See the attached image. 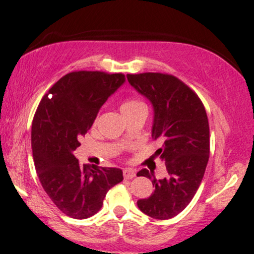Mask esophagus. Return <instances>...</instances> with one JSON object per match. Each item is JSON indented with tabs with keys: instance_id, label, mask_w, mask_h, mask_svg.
<instances>
[{
	"instance_id": "34e87169",
	"label": "esophagus",
	"mask_w": 254,
	"mask_h": 254,
	"mask_svg": "<svg viewBox=\"0 0 254 254\" xmlns=\"http://www.w3.org/2000/svg\"><path fill=\"white\" fill-rule=\"evenodd\" d=\"M123 176L125 179H132V178L136 177V172L131 168H125L123 172Z\"/></svg>"
}]
</instances>
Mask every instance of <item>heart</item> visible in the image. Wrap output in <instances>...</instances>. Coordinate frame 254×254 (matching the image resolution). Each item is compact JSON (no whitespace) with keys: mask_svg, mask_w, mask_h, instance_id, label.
Wrapping results in <instances>:
<instances>
[{"mask_svg":"<svg viewBox=\"0 0 254 254\" xmlns=\"http://www.w3.org/2000/svg\"><path fill=\"white\" fill-rule=\"evenodd\" d=\"M138 107H145V105L142 103L141 100H138V99L129 98V99H125L123 103H122L121 111H122V113H124V112H127V111L138 109Z\"/></svg>","mask_w":254,"mask_h":254,"instance_id":"obj_1","label":"heart"}]
</instances>
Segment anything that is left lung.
Masks as SVG:
<instances>
[{
  "mask_svg": "<svg viewBox=\"0 0 254 254\" xmlns=\"http://www.w3.org/2000/svg\"><path fill=\"white\" fill-rule=\"evenodd\" d=\"M137 92L154 107L153 138L161 143L155 155L165 161L168 176L161 180L148 170L154 193L137 202L139 210L156 220H168L182 212L199 188L210 153V132L204 105L188 84L170 74H127Z\"/></svg>",
  "mask_w": 254,
  "mask_h": 254,
  "instance_id": "obj_1",
  "label": "left lung"
}]
</instances>
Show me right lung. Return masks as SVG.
Instances as JSON below:
<instances>
[{"mask_svg": "<svg viewBox=\"0 0 254 254\" xmlns=\"http://www.w3.org/2000/svg\"><path fill=\"white\" fill-rule=\"evenodd\" d=\"M124 81L121 72H69L48 90L36 111L31 141L37 176L66 216L83 220L97 214L107 191L123 180L119 168L81 166L72 151Z\"/></svg>", "mask_w": 254, "mask_h": 254, "instance_id": "obj_1", "label": "right lung"}]
</instances>
